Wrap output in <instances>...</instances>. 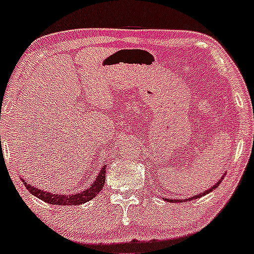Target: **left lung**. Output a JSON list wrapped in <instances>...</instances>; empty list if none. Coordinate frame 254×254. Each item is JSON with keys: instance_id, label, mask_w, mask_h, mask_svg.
Wrapping results in <instances>:
<instances>
[{"instance_id": "1", "label": "left lung", "mask_w": 254, "mask_h": 254, "mask_svg": "<svg viewBox=\"0 0 254 254\" xmlns=\"http://www.w3.org/2000/svg\"><path fill=\"white\" fill-rule=\"evenodd\" d=\"M222 179H223V177H222ZM222 179H220V181H222ZM220 181L219 182H217L215 183V184L213 185V187L211 188V189H208L207 190V191H203V192H201L200 195H195V196H192V197H189V198H182V200H179V198H177V200H170V198H165L166 201H170V202H182V201H190V200H192V198H198V197H202L203 195H207V193L208 192H211V191H213V190L215 189V188L218 187V185L220 184Z\"/></svg>"}]
</instances>
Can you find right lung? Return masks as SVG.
I'll use <instances>...</instances> for the list:
<instances>
[{
    "instance_id": "obj_1",
    "label": "right lung",
    "mask_w": 254,
    "mask_h": 254,
    "mask_svg": "<svg viewBox=\"0 0 254 254\" xmlns=\"http://www.w3.org/2000/svg\"><path fill=\"white\" fill-rule=\"evenodd\" d=\"M105 167L106 166H103L102 170H100L99 174H98L97 179L92 183L91 188L83 190V191L77 192V193H53L50 191H46V190L37 189V188L31 187V185L28 184L24 179H21L25 185L26 189L29 190L32 195L36 196L40 200L45 201V202L50 204H64V206H72V204H82L91 201L92 198H94L98 193L100 192V190L103 189L105 184Z\"/></svg>"
}]
</instances>
